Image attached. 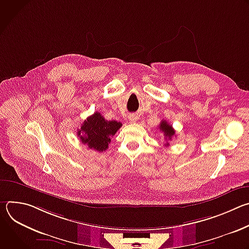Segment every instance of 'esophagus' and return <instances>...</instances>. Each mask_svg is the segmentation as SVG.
<instances>
[{
	"label": "esophagus",
	"mask_w": 249,
	"mask_h": 249,
	"mask_svg": "<svg viewBox=\"0 0 249 249\" xmlns=\"http://www.w3.org/2000/svg\"><path fill=\"white\" fill-rule=\"evenodd\" d=\"M128 119H129V122L134 123V122H136V121L138 120V116H137L136 114H130V115L128 116Z\"/></svg>",
	"instance_id": "esophagus-1"
}]
</instances>
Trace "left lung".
I'll return each instance as SVG.
<instances>
[{
    "label": "left lung",
    "mask_w": 249,
    "mask_h": 249,
    "mask_svg": "<svg viewBox=\"0 0 249 249\" xmlns=\"http://www.w3.org/2000/svg\"><path fill=\"white\" fill-rule=\"evenodd\" d=\"M160 130L163 133L164 139H165L166 141H170V140L172 139V137L174 136V134H175V131H174V129L172 128V126H171L169 123H167L165 120H162V121L160 122ZM168 145H169L168 143L165 144V146H168Z\"/></svg>",
    "instance_id": "left-lung-1"
}]
</instances>
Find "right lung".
Segmentation results:
<instances>
[{
    "instance_id": "right-lung-1",
    "label": "right lung",
    "mask_w": 249,
    "mask_h": 249,
    "mask_svg": "<svg viewBox=\"0 0 249 249\" xmlns=\"http://www.w3.org/2000/svg\"><path fill=\"white\" fill-rule=\"evenodd\" d=\"M122 124L115 120L107 121L99 112H94L88 117L78 130V136L83 144L96 152L108 149L112 137L120 129Z\"/></svg>"
}]
</instances>
